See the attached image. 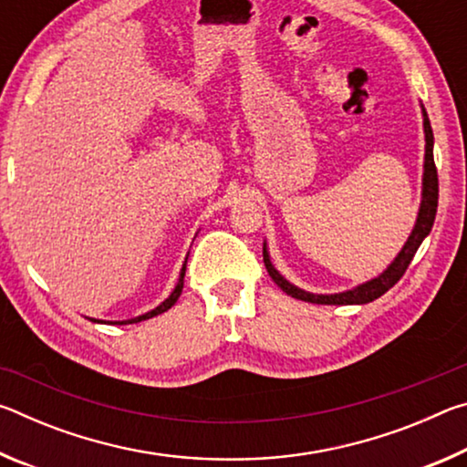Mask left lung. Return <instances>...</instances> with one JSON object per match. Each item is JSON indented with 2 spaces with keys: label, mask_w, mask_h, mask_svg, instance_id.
<instances>
[{
  "label": "left lung",
  "mask_w": 467,
  "mask_h": 467,
  "mask_svg": "<svg viewBox=\"0 0 467 467\" xmlns=\"http://www.w3.org/2000/svg\"><path fill=\"white\" fill-rule=\"evenodd\" d=\"M424 133H426V156H424V192H422V203H420V214H418L416 226L412 234H410L408 243L404 244V249L400 251V255L395 257V262L387 267V270L379 275V278L370 280L362 286L348 290V292H339V295H311V292H305L296 286H292L290 282H286L282 275L274 270V265L267 257V253L264 251V262H265V270L272 275V280L278 284V286L286 292V295L295 296L298 300H306V303H315V305H365L370 303V300L379 298L385 295L387 290L398 284L401 275L406 274L410 262L416 255L418 247L424 241V236L431 233L434 216H437V203H439V175H437V167H434V156H432V128L429 117H426L424 110Z\"/></svg>",
  "instance_id": "8db88e82"
}]
</instances>
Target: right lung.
<instances>
[{
  "label": "right lung",
  "instance_id": "right-lung-1",
  "mask_svg": "<svg viewBox=\"0 0 467 467\" xmlns=\"http://www.w3.org/2000/svg\"><path fill=\"white\" fill-rule=\"evenodd\" d=\"M183 278H185V267L183 270H181V278H179V282H177V286H175V290L171 292V296L164 300L162 305H158L154 311H150V313H146V315H140V317H136V319H130V321H121L119 326H123V323H138V321H144V319H150V317H156V315H161V313H164V311H169L172 305L177 303V298L181 296V290H183ZM94 321V319H92ZM99 323H102V321H99Z\"/></svg>",
  "mask_w": 467,
  "mask_h": 467
}]
</instances>
